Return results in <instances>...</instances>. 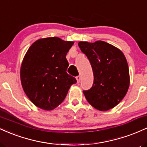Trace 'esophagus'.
<instances>
[{"label": "esophagus", "mask_w": 147, "mask_h": 147, "mask_svg": "<svg viewBox=\"0 0 147 147\" xmlns=\"http://www.w3.org/2000/svg\"><path fill=\"white\" fill-rule=\"evenodd\" d=\"M76 79H77V83H79L81 81V76H77V77H76Z\"/></svg>", "instance_id": "obj_1"}]
</instances>
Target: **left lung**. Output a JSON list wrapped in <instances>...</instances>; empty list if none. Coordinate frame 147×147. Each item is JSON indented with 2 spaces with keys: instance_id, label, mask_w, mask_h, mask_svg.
Instances as JSON below:
<instances>
[{
  "instance_id": "left-lung-1",
  "label": "left lung",
  "mask_w": 147,
  "mask_h": 147,
  "mask_svg": "<svg viewBox=\"0 0 147 147\" xmlns=\"http://www.w3.org/2000/svg\"><path fill=\"white\" fill-rule=\"evenodd\" d=\"M86 55L94 75L92 86L84 90L89 104L99 111L113 109L122 101L129 87V70L122 51L104 41L78 43Z\"/></svg>"
}]
</instances>
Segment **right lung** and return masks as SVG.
<instances>
[{
    "label": "right lung",
    "mask_w": 147,
    "mask_h": 147,
    "mask_svg": "<svg viewBox=\"0 0 147 147\" xmlns=\"http://www.w3.org/2000/svg\"><path fill=\"white\" fill-rule=\"evenodd\" d=\"M73 42L50 37L35 41L25 55L21 68L24 92L34 105L43 110L55 109L77 83L66 70V55Z\"/></svg>",
    "instance_id": "obj_1"
}]
</instances>
